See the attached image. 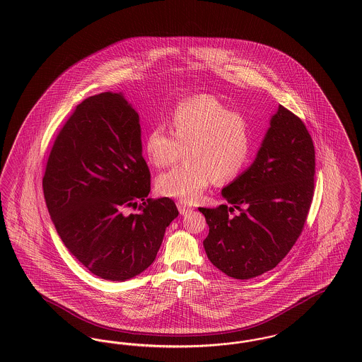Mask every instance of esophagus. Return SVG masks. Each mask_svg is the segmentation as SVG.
<instances>
[{
	"instance_id": "obj_1",
	"label": "esophagus",
	"mask_w": 362,
	"mask_h": 362,
	"mask_svg": "<svg viewBox=\"0 0 362 362\" xmlns=\"http://www.w3.org/2000/svg\"><path fill=\"white\" fill-rule=\"evenodd\" d=\"M176 206L179 209V213H180V214H183V216H185V214H187V213H189V211L192 210V207L187 205L185 201H177Z\"/></svg>"
}]
</instances>
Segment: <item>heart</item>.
Returning <instances> with one entry per match:
<instances>
[{"instance_id":"heart-1","label":"heart","mask_w":362,"mask_h":362,"mask_svg":"<svg viewBox=\"0 0 362 362\" xmlns=\"http://www.w3.org/2000/svg\"><path fill=\"white\" fill-rule=\"evenodd\" d=\"M173 136L160 124L145 137L144 152L156 168L176 163L185 151L186 163L156 180L160 194L194 202L210 182L226 183L248 161L252 137L250 122L214 96L202 95L177 104L171 112Z\"/></svg>"}]
</instances>
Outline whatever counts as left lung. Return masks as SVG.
Instances as JSON below:
<instances>
[{
    "label": "left lung",
    "mask_w": 362,
    "mask_h": 362,
    "mask_svg": "<svg viewBox=\"0 0 362 362\" xmlns=\"http://www.w3.org/2000/svg\"><path fill=\"white\" fill-rule=\"evenodd\" d=\"M315 148L303 121L279 105L254 163L221 191L228 205L199 207L209 225V260L250 279L274 269L305 224L313 197ZM238 208L241 213L229 216Z\"/></svg>",
    "instance_id": "obj_1"
}]
</instances>
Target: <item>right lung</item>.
<instances>
[{
  "instance_id": "add662e5",
  "label": "right lung",
  "mask_w": 362,
  "mask_h": 362,
  "mask_svg": "<svg viewBox=\"0 0 362 362\" xmlns=\"http://www.w3.org/2000/svg\"><path fill=\"white\" fill-rule=\"evenodd\" d=\"M149 192L151 173L132 104L121 92L78 104L54 141L43 176L46 205L70 254L110 281L146 270L179 214L173 199H151ZM129 206L140 213L126 215Z\"/></svg>"
}]
</instances>
